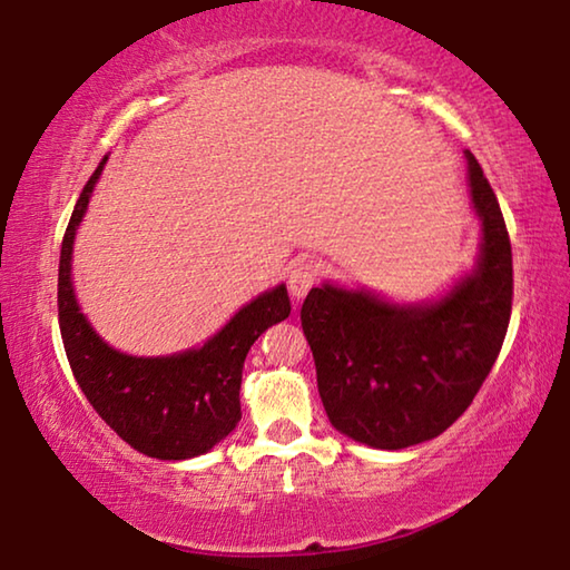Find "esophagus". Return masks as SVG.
<instances>
[{"mask_svg":"<svg viewBox=\"0 0 570 570\" xmlns=\"http://www.w3.org/2000/svg\"><path fill=\"white\" fill-rule=\"evenodd\" d=\"M316 278H320V266L312 262L296 264L292 268V274H288V292H292V296L298 302V298H304L308 292H312Z\"/></svg>","mask_w":570,"mask_h":570,"instance_id":"1","label":"esophagus"}]
</instances>
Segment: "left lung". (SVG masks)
<instances>
[{
  "mask_svg": "<svg viewBox=\"0 0 570 570\" xmlns=\"http://www.w3.org/2000/svg\"><path fill=\"white\" fill-rule=\"evenodd\" d=\"M470 196L482 220L478 264L430 304H390L324 284L302 326L326 417L346 438L402 450L445 432L493 370L513 308V254L498 198L472 153Z\"/></svg>",
  "mask_w": 570,
  "mask_h": 570,
  "instance_id": "left-lung-1",
  "label": "left lung"
}]
</instances>
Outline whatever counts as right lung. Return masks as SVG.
Masks as SVG:
<instances>
[{"instance_id": "right-lung-1", "label": "right lung", "mask_w": 570, "mask_h": 570, "mask_svg": "<svg viewBox=\"0 0 570 570\" xmlns=\"http://www.w3.org/2000/svg\"><path fill=\"white\" fill-rule=\"evenodd\" d=\"M105 160L85 183L62 238L57 312L67 362L95 412L132 450L158 460L204 455L240 420L238 392L246 354L268 326L292 314L286 286L278 284L256 296L200 350L170 356H130L112 350L85 320L70 278L77 226Z\"/></svg>"}]
</instances>
